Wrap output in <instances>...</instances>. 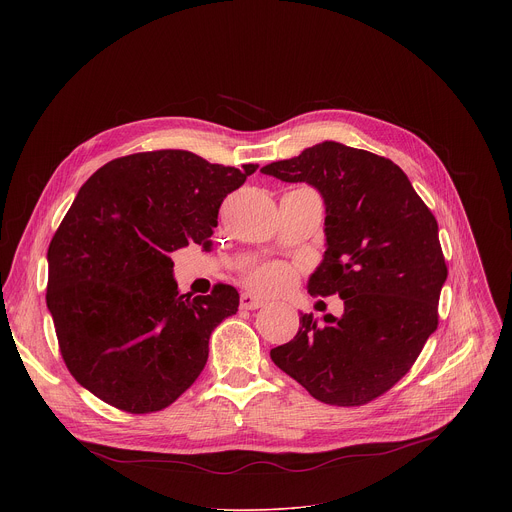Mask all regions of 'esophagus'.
Wrapping results in <instances>:
<instances>
[{
	"label": "esophagus",
	"instance_id": "esophagus-1",
	"mask_svg": "<svg viewBox=\"0 0 512 512\" xmlns=\"http://www.w3.org/2000/svg\"><path fill=\"white\" fill-rule=\"evenodd\" d=\"M267 302L249 294V291H245V294H241V308L243 310H257V308H263Z\"/></svg>",
	"mask_w": 512,
	"mask_h": 512
}]
</instances>
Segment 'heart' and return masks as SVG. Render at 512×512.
Returning <instances> with one entry per match:
<instances>
[{
	"instance_id": "heart-1",
	"label": "heart",
	"mask_w": 512,
	"mask_h": 512,
	"mask_svg": "<svg viewBox=\"0 0 512 512\" xmlns=\"http://www.w3.org/2000/svg\"><path fill=\"white\" fill-rule=\"evenodd\" d=\"M289 281V273L283 267L277 265H267L259 267L249 275V283L261 291H273L283 287Z\"/></svg>"
}]
</instances>
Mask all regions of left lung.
Returning a JSON list of instances; mask_svg holds the SVG:
<instances>
[{
  "label": "left lung",
  "instance_id": "8db88e82",
  "mask_svg": "<svg viewBox=\"0 0 512 512\" xmlns=\"http://www.w3.org/2000/svg\"><path fill=\"white\" fill-rule=\"evenodd\" d=\"M261 172L322 194L326 251L308 291L344 300L340 318L318 324L302 314L294 340L275 346L271 360L322 403H369L407 375L437 328L448 267L435 216L397 164L338 141Z\"/></svg>",
  "mask_w": 512,
  "mask_h": 512
}]
</instances>
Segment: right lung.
Returning <instances> with one entry per match:
<instances>
[{
  "instance_id": "add662e5",
  "label": "right lung",
  "mask_w": 512,
  "mask_h": 512,
  "mask_svg": "<svg viewBox=\"0 0 512 512\" xmlns=\"http://www.w3.org/2000/svg\"><path fill=\"white\" fill-rule=\"evenodd\" d=\"M257 168L160 150L117 158L81 186L48 247L46 306L70 375L95 397L152 413L198 379L239 294L225 283L180 294L170 255L208 243L223 200Z\"/></svg>"
}]
</instances>
